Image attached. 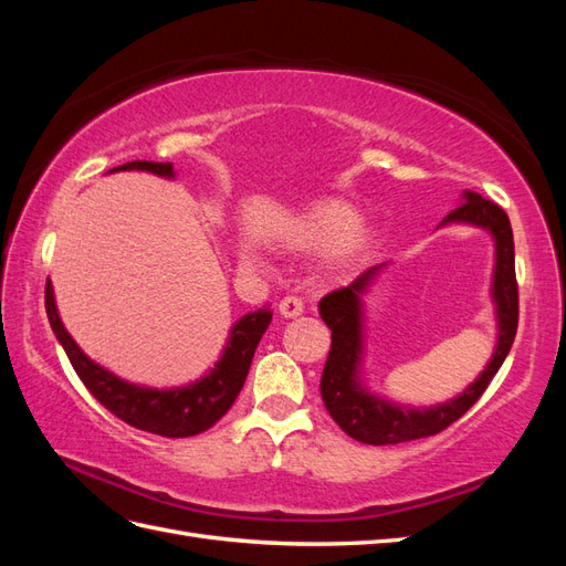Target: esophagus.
Here are the masks:
<instances>
[{
    "label": "esophagus",
    "mask_w": 566,
    "mask_h": 566,
    "mask_svg": "<svg viewBox=\"0 0 566 566\" xmlns=\"http://www.w3.org/2000/svg\"><path fill=\"white\" fill-rule=\"evenodd\" d=\"M279 312L283 318H297L304 312V302L300 297H283L279 304Z\"/></svg>",
    "instance_id": "obj_1"
}]
</instances>
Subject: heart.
<instances>
[{
    "instance_id": "b5f03b06",
    "label": "heart",
    "mask_w": 566,
    "mask_h": 566,
    "mask_svg": "<svg viewBox=\"0 0 566 566\" xmlns=\"http://www.w3.org/2000/svg\"><path fill=\"white\" fill-rule=\"evenodd\" d=\"M293 241L302 248H337L339 256H354L368 245L370 235L345 202L325 200L295 227Z\"/></svg>"
}]
</instances>
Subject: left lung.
Here are the masks:
<instances>
[{"label":"left lung","instance_id":"8db88e82","mask_svg":"<svg viewBox=\"0 0 566 566\" xmlns=\"http://www.w3.org/2000/svg\"><path fill=\"white\" fill-rule=\"evenodd\" d=\"M453 212L443 217L441 224H472L486 229L495 243V269L491 295L495 302V318H499V342L491 356L489 366L482 375L460 394V397L439 403L432 408H408L401 403H391L387 399L375 397L364 385L361 373L364 356V295L368 285L378 276L380 266H370L347 287L333 290L318 302L321 318L333 333L331 354L321 375V397L331 418L345 430L352 439L373 447H389V443L413 441L422 437H432L447 430L451 422L479 401L486 391L493 375L503 366L505 356L517 335L520 318V297H517V276H515V243H512V227L507 214L479 193L465 191Z\"/></svg>","mask_w":566,"mask_h":566}]
</instances>
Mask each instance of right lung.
Instances as JSON below:
<instances>
[{
    "label": "right lung",
    "mask_w": 566,
    "mask_h": 566,
    "mask_svg": "<svg viewBox=\"0 0 566 566\" xmlns=\"http://www.w3.org/2000/svg\"><path fill=\"white\" fill-rule=\"evenodd\" d=\"M123 169H142V172H153L167 179L175 177L172 163L134 160L111 169V172H123ZM44 306L51 331L56 333V339L61 342L67 358H71V364L84 387L94 394V399L101 406H106L119 420L136 427V430L169 439L200 434L205 430H210V427L227 413L245 385L254 349L260 345V339L271 323V312L266 306L264 310L245 314L241 321H235L229 333L224 354H221L214 368L205 375V378L186 387L153 389L119 380L117 375H113L104 366L94 364L92 358L77 347V342L71 337V333L63 328L51 281H46Z\"/></svg>",
    "instance_id": "add662e5"
}]
</instances>
